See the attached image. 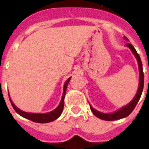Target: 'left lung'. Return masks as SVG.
<instances>
[{
    "label": "left lung",
    "mask_w": 149,
    "mask_h": 149,
    "mask_svg": "<svg viewBox=\"0 0 149 149\" xmlns=\"http://www.w3.org/2000/svg\"><path fill=\"white\" fill-rule=\"evenodd\" d=\"M127 40L128 39L125 36ZM126 46L128 47L131 51H132V53L134 54V55L136 57V60L138 62V65H139V88H138L137 93H136V95L134 98V99L128 104L126 106L123 107L121 109L118 110L117 111L114 112L113 113H101V112L98 111V110H95L94 108H93L92 107L90 106V109L92 110V112L93 113L95 116H97L98 118L101 119H103V120L106 121H113V120H117V119H120L122 118H125V117H127V116L131 114V112L134 110V109L135 108L136 105L137 104L138 101H139V98L141 97L142 93H143V86H144V74H143V64H142L141 59L139 57V55L138 54L137 52H136V49L134 48V46L132 45L130 43H127L126 44Z\"/></svg>",
    "instance_id": "1"
}]
</instances>
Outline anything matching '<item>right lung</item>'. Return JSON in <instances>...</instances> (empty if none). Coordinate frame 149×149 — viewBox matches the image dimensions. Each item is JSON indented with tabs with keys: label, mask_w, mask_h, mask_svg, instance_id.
<instances>
[{
	"label": "right lung",
	"mask_w": 149,
	"mask_h": 149,
	"mask_svg": "<svg viewBox=\"0 0 149 149\" xmlns=\"http://www.w3.org/2000/svg\"><path fill=\"white\" fill-rule=\"evenodd\" d=\"M70 80L71 77H69L65 81V84H64V87H63V94L61 101H60V103L58 105V107L55 110H54L53 111L47 113H26V112H24L22 110H21L20 109H18L12 102V100L10 98L12 106H13V109L15 110L17 113L19 114L21 116L24 117L25 119H29V120L33 121L34 122H37V123H48V122H52V121L57 119L58 117H60V116L62 113V112H63V107H64V98H65V91H66L67 86H68V84L69 83V81H70Z\"/></svg>",
	"instance_id": "add662e5"
}]
</instances>
